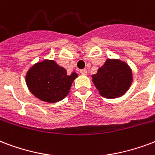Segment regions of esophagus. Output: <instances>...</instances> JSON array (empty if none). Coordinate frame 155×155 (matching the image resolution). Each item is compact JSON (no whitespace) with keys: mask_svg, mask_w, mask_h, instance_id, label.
<instances>
[{"mask_svg":"<svg viewBox=\"0 0 155 155\" xmlns=\"http://www.w3.org/2000/svg\"><path fill=\"white\" fill-rule=\"evenodd\" d=\"M80 72L81 75H87V70L86 69H82V70H80Z\"/></svg>","mask_w":155,"mask_h":155,"instance_id":"obj_1","label":"esophagus"}]
</instances>
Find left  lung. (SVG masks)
<instances>
[{"label":"left lung","mask_w":155,"mask_h":155,"mask_svg":"<svg viewBox=\"0 0 155 155\" xmlns=\"http://www.w3.org/2000/svg\"><path fill=\"white\" fill-rule=\"evenodd\" d=\"M133 78L131 67L124 61L107 58L97 72L92 75V81L101 97L117 98L124 95L132 85Z\"/></svg>","instance_id":"8db88e82"}]
</instances>
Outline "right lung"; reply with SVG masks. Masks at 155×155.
<instances>
[{"instance_id":"add662e5","label":"right lung","mask_w":155,"mask_h":155,"mask_svg":"<svg viewBox=\"0 0 155 155\" xmlns=\"http://www.w3.org/2000/svg\"><path fill=\"white\" fill-rule=\"evenodd\" d=\"M77 77L75 71L67 75V70L54 60L44 59L29 68L25 81L35 97L48 103H55L68 95L73 81Z\"/></svg>"}]
</instances>
